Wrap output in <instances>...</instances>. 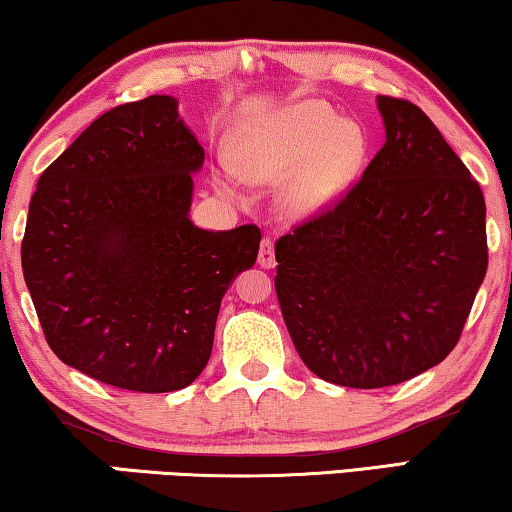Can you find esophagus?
<instances>
[{"instance_id": "1", "label": "esophagus", "mask_w": 512, "mask_h": 512, "mask_svg": "<svg viewBox=\"0 0 512 512\" xmlns=\"http://www.w3.org/2000/svg\"><path fill=\"white\" fill-rule=\"evenodd\" d=\"M257 262H259V266H264V269H273V266H276V253H273V241L271 239L262 241V246H259Z\"/></svg>"}]
</instances>
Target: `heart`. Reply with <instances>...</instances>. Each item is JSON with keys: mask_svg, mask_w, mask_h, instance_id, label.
<instances>
[{"mask_svg": "<svg viewBox=\"0 0 512 512\" xmlns=\"http://www.w3.org/2000/svg\"><path fill=\"white\" fill-rule=\"evenodd\" d=\"M364 132L322 102H301L246 132L234 148V171L250 183H278L290 218L329 208L362 167ZM225 187H229L225 183Z\"/></svg>", "mask_w": 512, "mask_h": 512, "instance_id": "heart-1", "label": "heart"}]
</instances>
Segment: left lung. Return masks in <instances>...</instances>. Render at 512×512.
<instances>
[{
	"label": "left lung",
	"mask_w": 512,
	"mask_h": 512,
	"mask_svg": "<svg viewBox=\"0 0 512 512\" xmlns=\"http://www.w3.org/2000/svg\"><path fill=\"white\" fill-rule=\"evenodd\" d=\"M385 146L334 204L276 241V297L299 357L376 390L441 364L487 273L485 197L420 106L378 97Z\"/></svg>",
	"instance_id": "8db88e82"
}]
</instances>
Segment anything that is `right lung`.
<instances>
[{"mask_svg":"<svg viewBox=\"0 0 512 512\" xmlns=\"http://www.w3.org/2000/svg\"><path fill=\"white\" fill-rule=\"evenodd\" d=\"M204 148L176 99L106 111L32 194L20 246L43 336L64 364L111 387L183 390L211 359L220 301L262 232L187 218Z\"/></svg>","mask_w":512,"mask_h":512,"instance_id":"add662e5","label":"right lung"}]
</instances>
